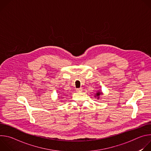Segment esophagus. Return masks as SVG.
I'll list each match as a JSON object with an SVG mask.
<instances>
[{
	"instance_id": "34e87169",
	"label": "esophagus",
	"mask_w": 151,
	"mask_h": 151,
	"mask_svg": "<svg viewBox=\"0 0 151 151\" xmlns=\"http://www.w3.org/2000/svg\"><path fill=\"white\" fill-rule=\"evenodd\" d=\"M76 91H78V92H81V91H82V89L81 88H76Z\"/></svg>"
}]
</instances>
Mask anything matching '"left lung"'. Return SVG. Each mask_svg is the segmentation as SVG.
Instances as JSON below:
<instances>
[{
    "mask_svg": "<svg viewBox=\"0 0 151 151\" xmlns=\"http://www.w3.org/2000/svg\"><path fill=\"white\" fill-rule=\"evenodd\" d=\"M101 94H102V93H101V91H97V93H96V94H95V96H96L95 97H97V99L99 100V98H100V96Z\"/></svg>",
    "mask_w": 151,
    "mask_h": 151,
    "instance_id": "obj_1",
    "label": "left lung"
}]
</instances>
